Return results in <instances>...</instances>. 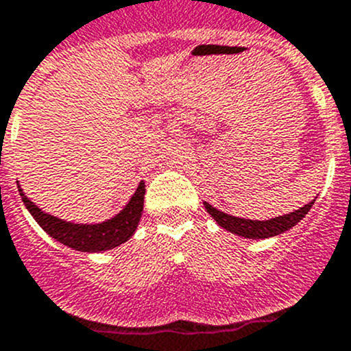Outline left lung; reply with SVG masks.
Masks as SVG:
<instances>
[{
    "mask_svg": "<svg viewBox=\"0 0 351 351\" xmlns=\"http://www.w3.org/2000/svg\"><path fill=\"white\" fill-rule=\"evenodd\" d=\"M313 202H315V199H313L312 202H308V204H304L303 208L289 213V215L275 216V218H270V220H263V221L245 220V218H237V216L227 215V213L220 211V209L213 208V206L208 204V202H204V208L206 211L213 216V220L220 225L221 228L239 235V237L268 239V237H275V235H279V234H284V232L293 228L296 223H300L304 216H306V213L310 211Z\"/></svg>",
    "mask_w": 351,
    "mask_h": 351,
    "instance_id": "left-lung-1",
    "label": "left lung"
}]
</instances>
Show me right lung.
<instances>
[{
	"label": "right lung",
	"instance_id": "1",
	"mask_svg": "<svg viewBox=\"0 0 351 351\" xmlns=\"http://www.w3.org/2000/svg\"><path fill=\"white\" fill-rule=\"evenodd\" d=\"M19 192H21V197L27 211L31 213L39 227L47 232L50 237H53L55 241L67 245V247L81 251V253H100V251H109L124 244L131 235L135 234L140 218H142L145 183L140 182L138 189H136L135 194L131 195L128 204L116 216H112L110 220L101 221V223L65 221L62 218H57V216L39 209V206H36L24 194L21 185H19Z\"/></svg>",
	"mask_w": 351,
	"mask_h": 351
}]
</instances>
